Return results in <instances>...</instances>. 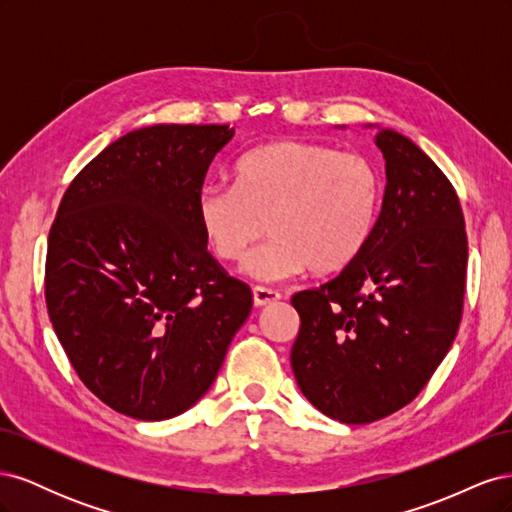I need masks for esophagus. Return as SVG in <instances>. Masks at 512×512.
Here are the masks:
<instances>
[{
    "label": "esophagus",
    "mask_w": 512,
    "mask_h": 512,
    "mask_svg": "<svg viewBox=\"0 0 512 512\" xmlns=\"http://www.w3.org/2000/svg\"><path fill=\"white\" fill-rule=\"evenodd\" d=\"M282 299V294L273 290V288H265V286H256L254 288V305L256 307H265L271 303H277Z\"/></svg>",
    "instance_id": "1"
}]
</instances>
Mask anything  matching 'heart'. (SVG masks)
I'll list each match as a JSON object with an SVG mask.
<instances>
[{"mask_svg":"<svg viewBox=\"0 0 512 512\" xmlns=\"http://www.w3.org/2000/svg\"><path fill=\"white\" fill-rule=\"evenodd\" d=\"M384 181L363 153L277 141L239 160L232 183L196 192V222L220 260H241L262 232L271 239L245 258L258 282H280L307 269L342 271L374 235Z\"/></svg>","mask_w":512,"mask_h":512,"instance_id":"obj_1","label":"heart"}]
</instances>
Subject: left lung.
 Here are the masks:
<instances>
[{"instance_id":"8db88e82","label":"left lung","mask_w":512,"mask_h":512,"mask_svg":"<svg viewBox=\"0 0 512 512\" xmlns=\"http://www.w3.org/2000/svg\"><path fill=\"white\" fill-rule=\"evenodd\" d=\"M376 128L386 188L374 235L331 282L290 301L301 318L290 352L299 389L348 425L374 423L423 391L453 346L466 292L455 188L408 136Z\"/></svg>"}]
</instances>
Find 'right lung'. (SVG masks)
Instances as JSON below:
<instances>
[{
    "mask_svg": "<svg viewBox=\"0 0 512 512\" xmlns=\"http://www.w3.org/2000/svg\"><path fill=\"white\" fill-rule=\"evenodd\" d=\"M235 128L158 123L117 138L66 190L44 294L76 374L113 410L173 418L203 397L250 316L196 222V192Z\"/></svg>",
    "mask_w": 512,
    "mask_h": 512,
    "instance_id": "obj_1",
    "label": "right lung"
}]
</instances>
